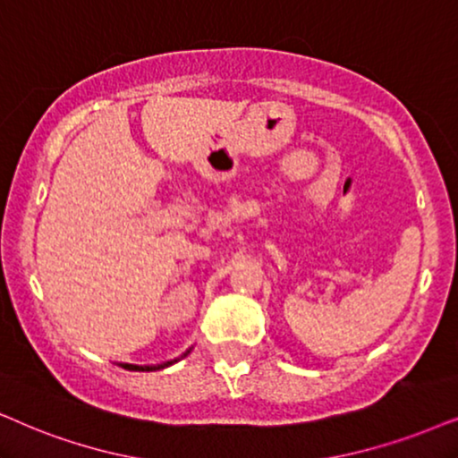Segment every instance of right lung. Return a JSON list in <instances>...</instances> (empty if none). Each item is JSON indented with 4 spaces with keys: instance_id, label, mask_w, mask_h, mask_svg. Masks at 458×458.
Instances as JSON below:
<instances>
[{
    "instance_id": "add662e5",
    "label": "right lung",
    "mask_w": 458,
    "mask_h": 458,
    "mask_svg": "<svg viewBox=\"0 0 458 458\" xmlns=\"http://www.w3.org/2000/svg\"><path fill=\"white\" fill-rule=\"evenodd\" d=\"M173 361H166L165 366H131V363H123L124 369H131V372H154V369H160V368H166L171 366Z\"/></svg>"
}]
</instances>
